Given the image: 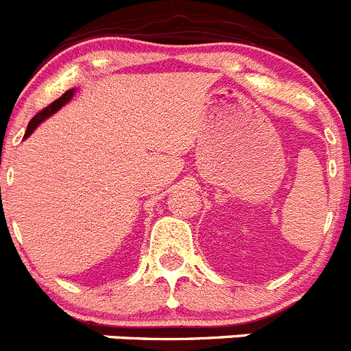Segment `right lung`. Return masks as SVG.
Masks as SVG:
<instances>
[{"label":"right lung","mask_w":351,"mask_h":351,"mask_svg":"<svg viewBox=\"0 0 351 351\" xmlns=\"http://www.w3.org/2000/svg\"><path fill=\"white\" fill-rule=\"evenodd\" d=\"M73 95H75V88L67 90L66 94L60 95V97L57 99V101H53V102H51L50 106H47V108H45L43 111L38 112L36 117H34L33 120L29 121L27 130H25V136H24V137H29V136H31V134H33V132H34V128H36L38 125L41 123V121L47 120V118H48V117H51V114H53V112H56V111H59V109L62 108V106L66 104V102H69L71 99H73Z\"/></svg>","instance_id":"add662e5"}]
</instances>
